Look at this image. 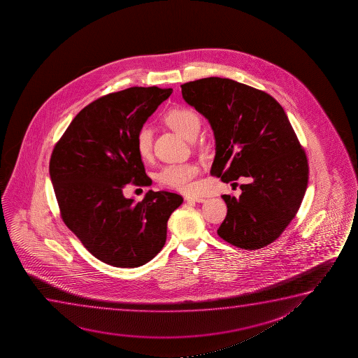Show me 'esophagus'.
<instances>
[{
	"instance_id": "esophagus-1",
	"label": "esophagus",
	"mask_w": 358,
	"mask_h": 358,
	"mask_svg": "<svg viewBox=\"0 0 358 358\" xmlns=\"http://www.w3.org/2000/svg\"><path fill=\"white\" fill-rule=\"evenodd\" d=\"M187 201H189V203H203V201H206L204 198H201V196H186L185 198Z\"/></svg>"
}]
</instances>
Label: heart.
Segmentation results:
<instances>
[{
	"instance_id": "obj_1",
	"label": "heart",
	"mask_w": 358,
	"mask_h": 358,
	"mask_svg": "<svg viewBox=\"0 0 358 358\" xmlns=\"http://www.w3.org/2000/svg\"><path fill=\"white\" fill-rule=\"evenodd\" d=\"M164 121L169 127L188 141L196 138V133L201 127V118L192 108H172L164 116ZM152 141L154 132L150 126L143 124L138 128L134 137V145L138 157H141L143 162H148L152 159ZM198 173L199 166L194 162L170 164L162 167L159 171L157 182L167 188H172L183 193H191L194 191V180Z\"/></svg>"
}]
</instances>
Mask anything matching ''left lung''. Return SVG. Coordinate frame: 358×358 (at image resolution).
<instances>
[{
    "label": "left lung",
    "mask_w": 358,
    "mask_h": 358,
    "mask_svg": "<svg viewBox=\"0 0 358 358\" xmlns=\"http://www.w3.org/2000/svg\"><path fill=\"white\" fill-rule=\"evenodd\" d=\"M182 96L214 131L211 176L237 185L224 194L227 214L217 235L242 250L274 242L299 211L308 185V160L289 118L271 95L232 79L210 77L182 84Z\"/></svg>",
    "instance_id": "8db88e82"
}]
</instances>
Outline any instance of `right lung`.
I'll return each instance as SVG.
<instances>
[{
    "label": "right lung",
    "mask_w": 358,
    "mask_h": 358,
    "mask_svg": "<svg viewBox=\"0 0 358 358\" xmlns=\"http://www.w3.org/2000/svg\"><path fill=\"white\" fill-rule=\"evenodd\" d=\"M171 93L133 87L94 100L51 154L50 177L62 220L106 264L137 268L152 260L166 242L169 217L183 201L172 192L149 191L138 203L122 193L128 183L152 185L134 137Z\"/></svg>",
    "instance_id": "right-lung-1"
}]
</instances>
